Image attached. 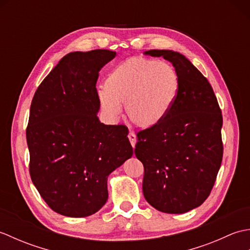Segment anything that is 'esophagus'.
I'll return each mask as SVG.
<instances>
[{
    "label": "esophagus",
    "mask_w": 250,
    "mask_h": 250,
    "mask_svg": "<svg viewBox=\"0 0 250 250\" xmlns=\"http://www.w3.org/2000/svg\"><path fill=\"white\" fill-rule=\"evenodd\" d=\"M128 137H129V140H130V143H131L132 147L134 148V147H135V144H136V135L133 133V132H130Z\"/></svg>",
    "instance_id": "esophagus-1"
}]
</instances>
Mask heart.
Masks as SVG:
<instances>
[{
    "instance_id": "heart-1",
    "label": "heart",
    "mask_w": 250,
    "mask_h": 250,
    "mask_svg": "<svg viewBox=\"0 0 250 250\" xmlns=\"http://www.w3.org/2000/svg\"><path fill=\"white\" fill-rule=\"evenodd\" d=\"M175 68L164 61L134 57L117 64L105 86L98 88L101 107L117 119L125 102L126 116L142 128H152L164 120L178 91Z\"/></svg>"
}]
</instances>
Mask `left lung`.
<instances>
[{
    "instance_id": "8db88e82",
    "label": "left lung",
    "mask_w": 250,
    "mask_h": 250,
    "mask_svg": "<svg viewBox=\"0 0 250 250\" xmlns=\"http://www.w3.org/2000/svg\"><path fill=\"white\" fill-rule=\"evenodd\" d=\"M144 55L171 62L179 83L164 120L136 134L143 193L162 213H187L208 198L220 168L221 110L208 81L184 55L167 49Z\"/></svg>"
}]
</instances>
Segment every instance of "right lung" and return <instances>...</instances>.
I'll use <instances>...</instances> for the list:
<instances>
[{
  "mask_svg": "<svg viewBox=\"0 0 250 250\" xmlns=\"http://www.w3.org/2000/svg\"><path fill=\"white\" fill-rule=\"evenodd\" d=\"M116 51L95 49L64 56L32 100L26 143L30 175L56 213L82 218L108 199L107 177L133 155L125 125L100 121L99 72Z\"/></svg>",
  "mask_w": 250,
  "mask_h": 250,
  "instance_id": "add662e5",
  "label": "right lung"
}]
</instances>
